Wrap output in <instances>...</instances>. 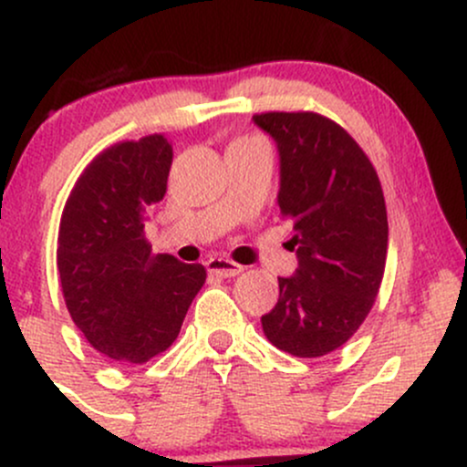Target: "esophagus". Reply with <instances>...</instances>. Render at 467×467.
I'll return each mask as SVG.
<instances>
[{
  "label": "esophagus",
  "instance_id": "esophagus-1",
  "mask_svg": "<svg viewBox=\"0 0 467 467\" xmlns=\"http://www.w3.org/2000/svg\"><path fill=\"white\" fill-rule=\"evenodd\" d=\"M206 267L211 275L215 276H222V278H230V276H237L244 267L239 264H234V261L230 259H223V256H213V259L206 261Z\"/></svg>",
  "mask_w": 467,
  "mask_h": 467
}]
</instances>
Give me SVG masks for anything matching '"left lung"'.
<instances>
[{
	"label": "left lung",
	"instance_id": "1",
	"mask_svg": "<svg viewBox=\"0 0 467 467\" xmlns=\"http://www.w3.org/2000/svg\"><path fill=\"white\" fill-rule=\"evenodd\" d=\"M275 138L278 208L294 222L298 267L278 278V303L261 316L276 349L298 358L336 351L371 312L389 248L387 203L371 160L314 111L252 116Z\"/></svg>",
	"mask_w": 467,
	"mask_h": 467
}]
</instances>
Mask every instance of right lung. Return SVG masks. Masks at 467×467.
I'll return each mask as SVG.
<instances>
[{
    "instance_id": "obj_1",
    "label": "right lung",
    "mask_w": 467,
    "mask_h": 467,
    "mask_svg": "<svg viewBox=\"0 0 467 467\" xmlns=\"http://www.w3.org/2000/svg\"><path fill=\"white\" fill-rule=\"evenodd\" d=\"M173 149L153 133L99 153L69 192L57 265L74 325L109 360L142 364L178 337L206 270L151 254L144 223L166 192Z\"/></svg>"
}]
</instances>
